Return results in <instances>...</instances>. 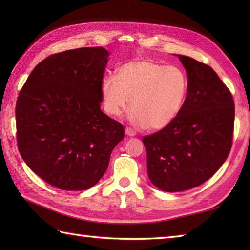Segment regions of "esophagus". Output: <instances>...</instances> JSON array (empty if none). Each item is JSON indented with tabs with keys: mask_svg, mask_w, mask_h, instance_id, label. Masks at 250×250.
Wrapping results in <instances>:
<instances>
[{
	"mask_svg": "<svg viewBox=\"0 0 250 250\" xmlns=\"http://www.w3.org/2000/svg\"><path fill=\"white\" fill-rule=\"evenodd\" d=\"M125 134L128 135V136H135V131L133 130V129H131V128H125Z\"/></svg>",
	"mask_w": 250,
	"mask_h": 250,
	"instance_id": "esophagus-1",
	"label": "esophagus"
}]
</instances>
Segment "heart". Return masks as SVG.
<instances>
[{
	"label": "heart",
	"mask_w": 250,
	"mask_h": 250,
	"mask_svg": "<svg viewBox=\"0 0 250 250\" xmlns=\"http://www.w3.org/2000/svg\"><path fill=\"white\" fill-rule=\"evenodd\" d=\"M187 74L177 66L152 60L122 64L116 77L105 76L101 83L105 111L119 117L130 103L132 124L161 130L172 124L188 93Z\"/></svg>",
	"instance_id": "obj_1"
}]
</instances>
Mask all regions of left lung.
Listing matches in <instances>:
<instances>
[{"mask_svg": "<svg viewBox=\"0 0 250 250\" xmlns=\"http://www.w3.org/2000/svg\"><path fill=\"white\" fill-rule=\"evenodd\" d=\"M188 75V93L172 124L143 136L150 182L167 192L188 190L218 171L232 147L234 101L216 72L178 55Z\"/></svg>", "mask_w": 250, "mask_h": 250, "instance_id": "obj_1", "label": "left lung"}]
</instances>
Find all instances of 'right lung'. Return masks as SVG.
Wrapping results in <instances>:
<instances>
[{
    "label": "right lung",
    "mask_w": 250,
    "mask_h": 250,
    "mask_svg": "<svg viewBox=\"0 0 250 250\" xmlns=\"http://www.w3.org/2000/svg\"><path fill=\"white\" fill-rule=\"evenodd\" d=\"M109 52L84 47L41 61L16 103L17 144L32 171L61 190L93 187L125 128L101 110Z\"/></svg>",
    "instance_id": "right-lung-1"
}]
</instances>
